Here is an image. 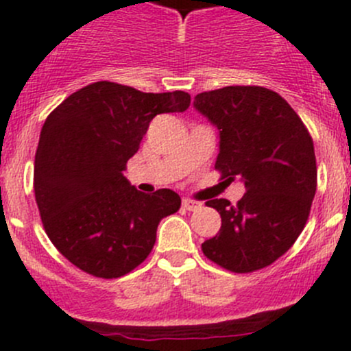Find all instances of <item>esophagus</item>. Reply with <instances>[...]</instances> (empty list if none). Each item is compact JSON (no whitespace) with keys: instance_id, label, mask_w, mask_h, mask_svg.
<instances>
[{"instance_id":"esophagus-1","label":"esophagus","mask_w":351,"mask_h":351,"mask_svg":"<svg viewBox=\"0 0 351 351\" xmlns=\"http://www.w3.org/2000/svg\"><path fill=\"white\" fill-rule=\"evenodd\" d=\"M183 207H185L186 210H197V208L202 207V204L197 200H192V198H183Z\"/></svg>"}]
</instances>
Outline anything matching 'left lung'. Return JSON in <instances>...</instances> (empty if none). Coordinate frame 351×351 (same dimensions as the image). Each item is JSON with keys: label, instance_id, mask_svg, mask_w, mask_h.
Here are the masks:
<instances>
[{"label": "left lung", "instance_id": "left-lung-1", "mask_svg": "<svg viewBox=\"0 0 351 351\" xmlns=\"http://www.w3.org/2000/svg\"><path fill=\"white\" fill-rule=\"evenodd\" d=\"M193 105L221 132V180L239 176L246 189L236 205L205 202L222 226L202 251L234 274L261 270L292 247L309 217L317 185L313 137L295 110L263 86L205 91Z\"/></svg>", "mask_w": 351, "mask_h": 351}]
</instances>
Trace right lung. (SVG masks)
Returning <instances> with one entry per match:
<instances>
[{"label":"right lung","mask_w":351,"mask_h":351,"mask_svg":"<svg viewBox=\"0 0 351 351\" xmlns=\"http://www.w3.org/2000/svg\"><path fill=\"white\" fill-rule=\"evenodd\" d=\"M189 107L185 91L97 81L49 113L35 154V202L49 239L74 267L119 278L149 256L158 224L182 198L168 189L146 195L122 171L156 115Z\"/></svg>","instance_id":"1"}]
</instances>
